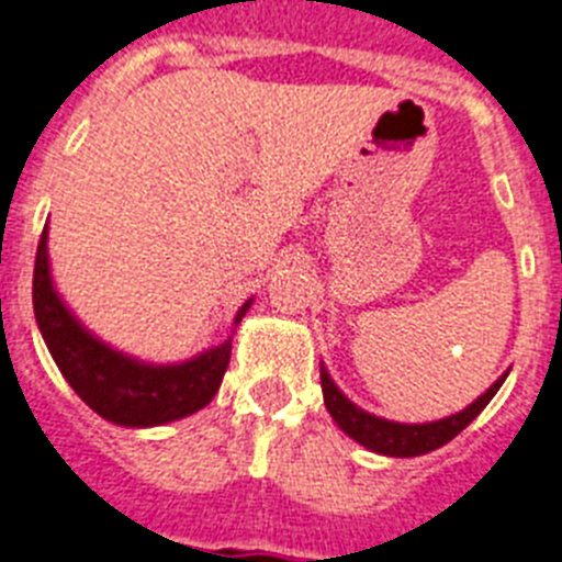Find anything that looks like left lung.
I'll return each instance as SVG.
<instances>
[{"mask_svg": "<svg viewBox=\"0 0 562 562\" xmlns=\"http://www.w3.org/2000/svg\"><path fill=\"white\" fill-rule=\"evenodd\" d=\"M506 370L495 384H492L486 393L475 398L470 407H463L461 413L447 418H438V422H427V424H402V422H387L382 416H373L368 409H362L359 404L350 402L336 382L330 379L328 368L319 362V379H322V396H325V407L334 416V422L339 424V429L345 436H350L353 441H359L362 447H368L370 452H379V456H390V458H416V456H427V452L438 450L447 441L461 432L467 424L475 422L481 416V409L492 402L501 384L506 382Z\"/></svg>", "mask_w": 562, "mask_h": 562, "instance_id": "left-lung-1", "label": "left lung"}]
</instances>
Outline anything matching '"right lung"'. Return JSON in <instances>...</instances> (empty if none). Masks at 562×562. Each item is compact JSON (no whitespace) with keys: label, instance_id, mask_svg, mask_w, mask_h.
I'll return each instance as SVG.
<instances>
[{"label":"right lung","instance_id":"1","mask_svg":"<svg viewBox=\"0 0 562 562\" xmlns=\"http://www.w3.org/2000/svg\"><path fill=\"white\" fill-rule=\"evenodd\" d=\"M248 308L251 300L243 302L234 325H240ZM33 311L42 339L67 384L87 407L121 427H158L203 409L221 390L232 356V336L178 364H149L110 348L58 296L47 257V226L33 268Z\"/></svg>","mask_w":562,"mask_h":562}]
</instances>
